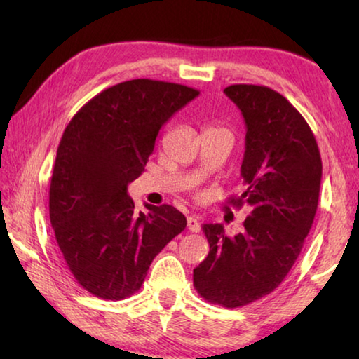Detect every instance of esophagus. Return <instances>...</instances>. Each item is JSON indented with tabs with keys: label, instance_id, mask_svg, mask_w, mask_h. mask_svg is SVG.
<instances>
[{
	"label": "esophagus",
	"instance_id": "obj_1",
	"mask_svg": "<svg viewBox=\"0 0 359 359\" xmlns=\"http://www.w3.org/2000/svg\"><path fill=\"white\" fill-rule=\"evenodd\" d=\"M187 226H188V229L191 231V233H199V229H201V223H199L198 217L191 215V217L187 218Z\"/></svg>",
	"mask_w": 359,
	"mask_h": 359
}]
</instances>
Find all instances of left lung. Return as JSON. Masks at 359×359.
I'll use <instances>...</instances> for the list:
<instances>
[{
    "label": "left lung",
    "mask_w": 359,
    "mask_h": 359,
    "mask_svg": "<svg viewBox=\"0 0 359 359\" xmlns=\"http://www.w3.org/2000/svg\"><path fill=\"white\" fill-rule=\"evenodd\" d=\"M224 95L247 126L245 191L228 203L250 215L234 238L223 224H203L210 250L193 285L205 301L234 309L272 293L299 257L318 208L321 156L311 126L276 90L236 83Z\"/></svg>",
    "instance_id": "1"
}]
</instances>
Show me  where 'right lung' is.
Returning a JSON list of instances; mask_svg holds the SVG:
<instances>
[{"mask_svg": "<svg viewBox=\"0 0 359 359\" xmlns=\"http://www.w3.org/2000/svg\"><path fill=\"white\" fill-rule=\"evenodd\" d=\"M198 90L135 79L102 90L63 133L48 191L57 244L77 283L102 299L141 288L151 261L187 226L172 205L135 210L128 184L144 171L161 126Z\"/></svg>", "mask_w": 359, "mask_h": 359, "instance_id": "right-lung-1", "label": "right lung"}]
</instances>
